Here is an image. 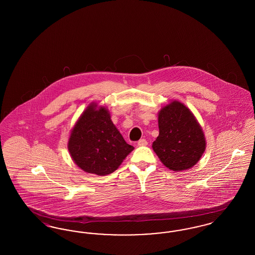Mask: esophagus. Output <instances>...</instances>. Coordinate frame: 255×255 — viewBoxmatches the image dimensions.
<instances>
[{
	"mask_svg": "<svg viewBox=\"0 0 255 255\" xmlns=\"http://www.w3.org/2000/svg\"><path fill=\"white\" fill-rule=\"evenodd\" d=\"M147 140L144 139V138H141V139H139L138 141H137V145L138 146H146L147 145Z\"/></svg>",
	"mask_w": 255,
	"mask_h": 255,
	"instance_id": "34e87169",
	"label": "esophagus"
}]
</instances>
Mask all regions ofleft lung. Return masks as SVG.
<instances>
[{
  "label": "left lung",
  "instance_id": "8db88e82",
  "mask_svg": "<svg viewBox=\"0 0 255 255\" xmlns=\"http://www.w3.org/2000/svg\"><path fill=\"white\" fill-rule=\"evenodd\" d=\"M158 137L153 150L170 170L189 169L206 150V137L192 112L174 100L158 112Z\"/></svg>",
  "mask_w": 255,
  "mask_h": 255
}]
</instances>
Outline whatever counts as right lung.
Returning <instances> with one entry per match:
<instances>
[{"mask_svg":"<svg viewBox=\"0 0 255 255\" xmlns=\"http://www.w3.org/2000/svg\"><path fill=\"white\" fill-rule=\"evenodd\" d=\"M68 149L75 164L87 173L106 176L119 168L133 150L111 121L109 111L90 104L71 132Z\"/></svg>","mask_w":255,"mask_h":255,"instance_id":"1","label":"right lung"}]
</instances>
